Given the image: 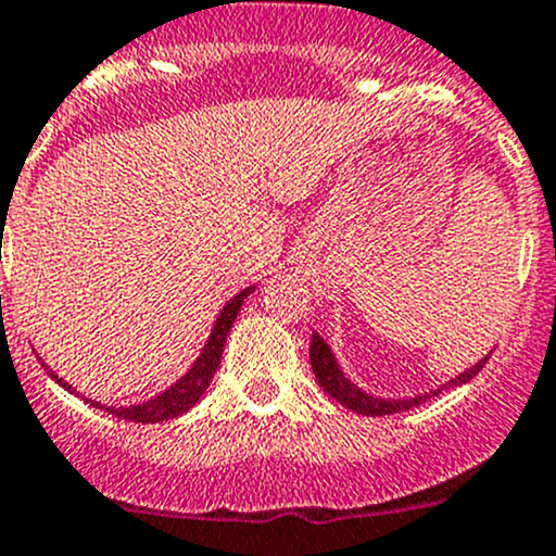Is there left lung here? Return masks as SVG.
<instances>
[{"label":"left lung","instance_id":"obj_1","mask_svg":"<svg viewBox=\"0 0 556 556\" xmlns=\"http://www.w3.org/2000/svg\"><path fill=\"white\" fill-rule=\"evenodd\" d=\"M486 359H489V354L483 356V359H478L476 365H470L467 370L459 372V376L448 378L446 383H441L438 389H432V392L414 394V397H397V400H394V397H376V394H370V392H365V389L356 387V383L351 381V378L345 376L343 370H340V365H338V359H334L332 349L324 343L321 334L313 332V338H311V367H313V372H316L318 387H321L324 392L329 394V397L338 400L340 405H345V408L354 410V414H362V416H389V414H403V410L416 408V405H421L425 400L441 394L443 389L463 387V383L470 381V378L476 376V372L481 370L483 365H486Z\"/></svg>","mask_w":556,"mask_h":556}]
</instances>
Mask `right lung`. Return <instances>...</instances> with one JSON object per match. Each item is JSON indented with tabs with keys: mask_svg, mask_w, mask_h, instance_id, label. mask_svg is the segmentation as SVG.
<instances>
[{
	"mask_svg": "<svg viewBox=\"0 0 556 556\" xmlns=\"http://www.w3.org/2000/svg\"><path fill=\"white\" fill-rule=\"evenodd\" d=\"M254 289L256 286H249V289L238 291V294H235L232 300L222 307V313L216 316V324H213L211 334H207L205 345H202V351H200V356L194 359V365H191L189 370L178 378V381L169 383L164 392H159L156 397L146 400V403H135V405H104V403H97V400H86V403H91L93 408H99V410H108V414L118 416V419L140 421V425H156V421H167V419H178V416H184L186 410H191L197 403H200L202 394H205L207 387H211L213 376H216V367L222 365L224 343H227L229 329H232L235 318H238L240 307H243V300ZM46 370H48V376L59 383V387L67 389L70 394H78L75 392L73 383H67L64 378H59L48 365H46Z\"/></svg>",
	"mask_w": 556,
	"mask_h": 556,
	"instance_id": "right-lung-1",
	"label": "right lung"
}]
</instances>
